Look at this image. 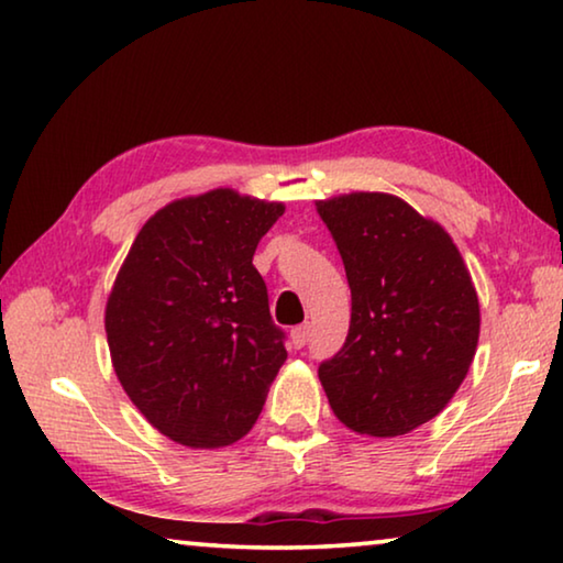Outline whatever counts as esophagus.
Returning <instances> with one entry per match:
<instances>
[{
  "label": "esophagus",
  "instance_id": "obj_1",
  "mask_svg": "<svg viewBox=\"0 0 563 563\" xmlns=\"http://www.w3.org/2000/svg\"><path fill=\"white\" fill-rule=\"evenodd\" d=\"M308 339H310V325L308 323L296 325V329L290 331V341H292V346H296V349H303Z\"/></svg>",
  "mask_w": 563,
  "mask_h": 563
}]
</instances>
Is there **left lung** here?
I'll list each match as a JSON object with an SVG mask.
<instances>
[{
  "mask_svg": "<svg viewBox=\"0 0 563 563\" xmlns=\"http://www.w3.org/2000/svg\"><path fill=\"white\" fill-rule=\"evenodd\" d=\"M351 288L343 346L318 366L333 415L397 438L440 415L473 364L481 306L455 242L407 201L356 191L318 201Z\"/></svg>",
  "mask_w": 563,
  "mask_h": 563,
  "instance_id": "1",
  "label": "left lung"
}]
</instances>
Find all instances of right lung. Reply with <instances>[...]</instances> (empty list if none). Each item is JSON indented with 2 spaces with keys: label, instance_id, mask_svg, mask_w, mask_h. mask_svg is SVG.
I'll list each match as a JSON object with an SVG mask.
<instances>
[{
  "label": "right lung",
  "instance_id": "add662e5",
  "mask_svg": "<svg viewBox=\"0 0 563 563\" xmlns=\"http://www.w3.org/2000/svg\"><path fill=\"white\" fill-rule=\"evenodd\" d=\"M283 209L214 189L158 209L133 240L106 306L108 346L125 394L174 442L245 438L288 358L253 265Z\"/></svg>",
  "mask_w": 563,
  "mask_h": 563
}]
</instances>
